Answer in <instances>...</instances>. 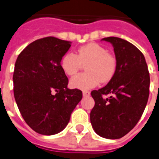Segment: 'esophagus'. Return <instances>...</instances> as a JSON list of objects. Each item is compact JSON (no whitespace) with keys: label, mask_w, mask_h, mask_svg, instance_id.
Returning <instances> with one entry per match:
<instances>
[{"label":"esophagus","mask_w":159,"mask_h":159,"mask_svg":"<svg viewBox=\"0 0 159 159\" xmlns=\"http://www.w3.org/2000/svg\"><path fill=\"white\" fill-rule=\"evenodd\" d=\"M82 94H83V96H84V97H88V96H90V92H87V91H83V92H82Z\"/></svg>","instance_id":"obj_1"}]
</instances>
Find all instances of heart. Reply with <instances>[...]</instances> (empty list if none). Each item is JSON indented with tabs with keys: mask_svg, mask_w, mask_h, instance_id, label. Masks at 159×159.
<instances>
[{
	"mask_svg": "<svg viewBox=\"0 0 159 159\" xmlns=\"http://www.w3.org/2000/svg\"><path fill=\"white\" fill-rule=\"evenodd\" d=\"M82 65L86 72L72 77L70 85L73 88L87 90L99 84L109 82L114 77L117 69V60L103 46L90 43L80 47L77 53H67L62 57L61 67L68 76L77 73Z\"/></svg>",
	"mask_w": 159,
	"mask_h": 159,
	"instance_id": "obj_1",
	"label": "heart"
}]
</instances>
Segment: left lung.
<instances>
[{
	"label": "left lung",
	"mask_w": 159,
	"mask_h": 159,
	"mask_svg": "<svg viewBox=\"0 0 159 159\" xmlns=\"http://www.w3.org/2000/svg\"><path fill=\"white\" fill-rule=\"evenodd\" d=\"M102 39L112 43L117 69L106 87L91 92L95 106L90 120L98 135L116 139L127 134L141 118L149 96L150 77L144 56L134 44L117 37Z\"/></svg>",
	"instance_id": "8db88e82"
}]
</instances>
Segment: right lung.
<instances>
[{
  "mask_svg": "<svg viewBox=\"0 0 159 159\" xmlns=\"http://www.w3.org/2000/svg\"><path fill=\"white\" fill-rule=\"evenodd\" d=\"M72 42L45 37L30 43L19 54L13 74L14 96L21 116L33 130L43 135L59 133L82 98L68 89L61 60Z\"/></svg>",
  "mask_w": 159,
  "mask_h": 159,
  "instance_id": "1",
  "label": "right lung"
}]
</instances>
